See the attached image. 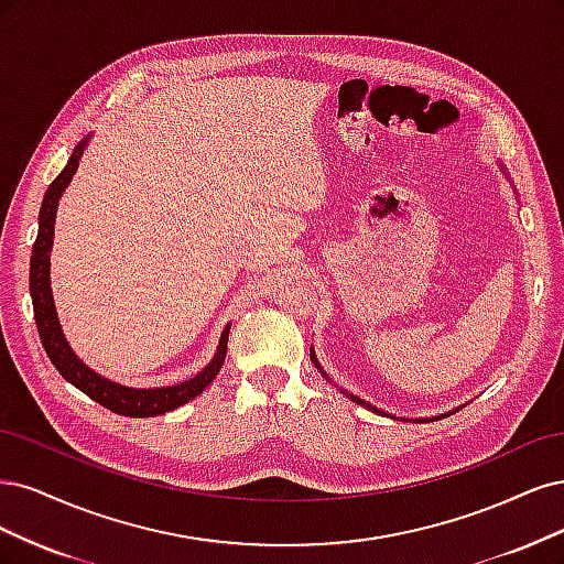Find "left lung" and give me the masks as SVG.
Instances as JSON below:
<instances>
[{
  "label": "left lung",
  "instance_id": "1",
  "mask_svg": "<svg viewBox=\"0 0 564 564\" xmlns=\"http://www.w3.org/2000/svg\"><path fill=\"white\" fill-rule=\"evenodd\" d=\"M312 360L316 362V358H314V356H312ZM316 366H318V362H316ZM318 368H321V366H318ZM347 395H349V398H354V401H356V403H360V405H366L368 410H375V412H379V410H377V408H372L370 403H366V401H360V398H356V395H351V393H347ZM416 422H420V420H416Z\"/></svg>",
  "mask_w": 564,
  "mask_h": 564
}]
</instances>
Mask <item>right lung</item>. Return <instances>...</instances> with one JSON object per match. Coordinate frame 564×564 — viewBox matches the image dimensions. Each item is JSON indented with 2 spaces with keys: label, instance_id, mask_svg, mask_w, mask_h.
<instances>
[{
  "label": "right lung",
  "instance_id": "obj_1",
  "mask_svg": "<svg viewBox=\"0 0 564 564\" xmlns=\"http://www.w3.org/2000/svg\"><path fill=\"white\" fill-rule=\"evenodd\" d=\"M86 142H88V138H84L75 148V152H72L67 166L48 185L42 208H40V231H37V239H34L32 258H30V295H32V306H34V323H37V333L44 344L46 356L51 358L53 366H56V370L69 381V384H75L88 398H94L96 403H100L102 408L112 410L117 414L156 416V414L171 412L180 405L189 403L192 398L204 393V389L217 377V372H220L223 362H225V356H227L229 325L223 333L220 347H217V354L210 360V366H206L196 377L183 381V384L163 387V389H129V387L115 384V381L105 379L90 368H86L84 362L75 356V351L69 349V344L65 341V337L61 333L56 306H53V297H51L48 250H51V239H53V223H56L58 198L65 192V187L69 185L72 175H75V171L79 166V159H82Z\"/></svg>",
  "mask_w": 564,
  "mask_h": 564
}]
</instances>
